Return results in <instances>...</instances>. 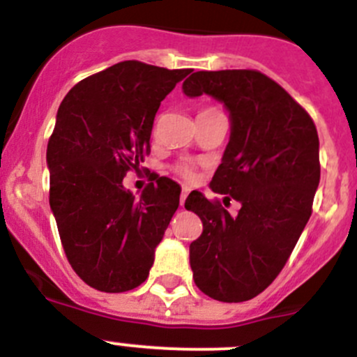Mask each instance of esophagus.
Returning <instances> with one entry per match:
<instances>
[{"mask_svg":"<svg viewBox=\"0 0 357 357\" xmlns=\"http://www.w3.org/2000/svg\"><path fill=\"white\" fill-rule=\"evenodd\" d=\"M188 193H190L188 186H183L181 197H179V202H181V207H183V205H185V200H186V197H188Z\"/></svg>","mask_w":357,"mask_h":357,"instance_id":"1","label":"esophagus"}]
</instances>
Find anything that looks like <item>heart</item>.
Returning a JSON list of instances; mask_svg holds the SVG:
<instances>
[{
    "mask_svg": "<svg viewBox=\"0 0 357 357\" xmlns=\"http://www.w3.org/2000/svg\"><path fill=\"white\" fill-rule=\"evenodd\" d=\"M174 171L178 172V174L181 176V178H185V179H193V178H195V172H193V167L190 164H185V162H179V164H176L174 165Z\"/></svg>",
    "mask_w": 357,
    "mask_h": 357,
    "instance_id": "b5f03b06",
    "label": "heart"
}]
</instances>
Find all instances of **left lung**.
Listing matches in <instances>:
<instances>
[{"mask_svg":"<svg viewBox=\"0 0 357 357\" xmlns=\"http://www.w3.org/2000/svg\"><path fill=\"white\" fill-rule=\"evenodd\" d=\"M183 91L207 93L229 110L231 136L211 188L225 205L242 204L231 215L219 200L188 195L185 207L204 226L190 245L193 280L215 301H250L280 275L312 214L318 131L304 107L252 68L193 72Z\"/></svg>","mask_w":357,"mask_h":357,"instance_id":"left-lung-1","label":"left lung"}]
</instances>
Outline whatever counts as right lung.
<instances>
[{
  "label": "right lung",
  "instance_id": "obj_1",
  "mask_svg": "<svg viewBox=\"0 0 357 357\" xmlns=\"http://www.w3.org/2000/svg\"><path fill=\"white\" fill-rule=\"evenodd\" d=\"M190 72L126 60L79 81L60 103L46 150L50 205L67 261L93 289L119 294L149 278L181 188L150 174L135 197L122 179L142 172L160 102Z\"/></svg>",
  "mask_w": 357,
  "mask_h": 357
}]
</instances>
